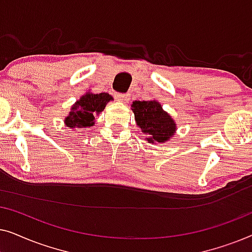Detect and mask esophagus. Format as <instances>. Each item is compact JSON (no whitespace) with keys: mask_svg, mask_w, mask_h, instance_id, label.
<instances>
[{"mask_svg":"<svg viewBox=\"0 0 252 252\" xmlns=\"http://www.w3.org/2000/svg\"><path fill=\"white\" fill-rule=\"evenodd\" d=\"M115 97L117 101H119V102L126 103L127 101H128V95L123 94V93H117V94H115Z\"/></svg>","mask_w":252,"mask_h":252,"instance_id":"obj_1","label":"esophagus"}]
</instances>
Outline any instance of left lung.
<instances>
[{"instance_id":"8db88e82","label":"left lung","mask_w":252,"mask_h":252,"mask_svg":"<svg viewBox=\"0 0 252 252\" xmlns=\"http://www.w3.org/2000/svg\"><path fill=\"white\" fill-rule=\"evenodd\" d=\"M132 110L137 126L149 142H165L175 132L174 120L156 101H135Z\"/></svg>"}]
</instances>
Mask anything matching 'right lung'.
<instances>
[{
	"mask_svg": "<svg viewBox=\"0 0 252 252\" xmlns=\"http://www.w3.org/2000/svg\"><path fill=\"white\" fill-rule=\"evenodd\" d=\"M112 99L108 93L101 94H86L72 106V110L66 118L65 124L71 128L82 129L91 127L95 122V115H98L105 108L106 103Z\"/></svg>",
	"mask_w": 252,
	"mask_h": 252,
	"instance_id": "1",
	"label": "right lung"
}]
</instances>
